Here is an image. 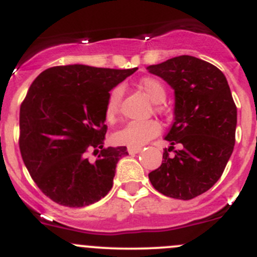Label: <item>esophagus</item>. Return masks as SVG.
I'll list each match as a JSON object with an SVG mask.
<instances>
[{
	"label": "esophagus",
	"mask_w": 257,
	"mask_h": 257,
	"mask_svg": "<svg viewBox=\"0 0 257 257\" xmlns=\"http://www.w3.org/2000/svg\"><path fill=\"white\" fill-rule=\"evenodd\" d=\"M128 154H138L141 151V148H127Z\"/></svg>",
	"instance_id": "esophagus-1"
}]
</instances>
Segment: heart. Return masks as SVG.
<instances>
[{"instance_id": "b5f03b06", "label": "heart", "mask_w": 257, "mask_h": 257, "mask_svg": "<svg viewBox=\"0 0 257 257\" xmlns=\"http://www.w3.org/2000/svg\"><path fill=\"white\" fill-rule=\"evenodd\" d=\"M138 87L143 90L144 93L150 98L154 103H161L167 97V89L164 87L163 83L159 79L153 77H146L139 82ZM123 90L121 87H116L109 92L106 101V107H104V114L108 122H114L119 114V108H121V99ZM156 112L161 113L163 109L161 107L156 106ZM160 134V126L158 122L153 121H134L127 123L126 126L122 127L121 130L114 134L113 139L117 144L126 145L128 148H141L151 139L156 138Z\"/></svg>"}]
</instances>
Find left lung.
<instances>
[{
	"label": "left lung",
	"instance_id": "obj_1",
	"mask_svg": "<svg viewBox=\"0 0 257 257\" xmlns=\"http://www.w3.org/2000/svg\"><path fill=\"white\" fill-rule=\"evenodd\" d=\"M175 93L174 123L165 140L170 148L149 174L158 192L188 200L211 189L233 151L237 108L223 73L208 62L180 55L150 65ZM181 149L174 150V145ZM170 151H175L170 156Z\"/></svg>",
	"mask_w": 257,
	"mask_h": 257
}]
</instances>
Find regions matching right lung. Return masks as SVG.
Masks as SVG:
<instances>
[{
	"label": "right lung",
	"instance_id": "obj_1",
	"mask_svg": "<svg viewBox=\"0 0 257 257\" xmlns=\"http://www.w3.org/2000/svg\"><path fill=\"white\" fill-rule=\"evenodd\" d=\"M136 70L60 65L30 85L20 107L19 145L34 182L55 203L79 208L111 190L117 161L128 153L126 146L103 148L104 107L109 90Z\"/></svg>",
	"mask_w": 257,
	"mask_h": 257
}]
</instances>
